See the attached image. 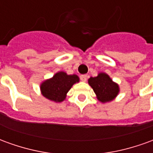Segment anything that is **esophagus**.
I'll list each match as a JSON object with an SVG mask.
<instances>
[{
	"label": "esophagus",
	"instance_id": "1",
	"mask_svg": "<svg viewBox=\"0 0 153 153\" xmlns=\"http://www.w3.org/2000/svg\"><path fill=\"white\" fill-rule=\"evenodd\" d=\"M87 78H88V75H87V74H83V75L80 76V79L82 80L83 82H86Z\"/></svg>",
	"mask_w": 153,
	"mask_h": 153
}]
</instances>
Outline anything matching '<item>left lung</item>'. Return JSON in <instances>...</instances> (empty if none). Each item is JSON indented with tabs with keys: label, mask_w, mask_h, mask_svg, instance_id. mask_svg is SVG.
<instances>
[{
	"label": "left lung",
	"mask_w": 153,
	"mask_h": 153,
	"mask_svg": "<svg viewBox=\"0 0 153 153\" xmlns=\"http://www.w3.org/2000/svg\"><path fill=\"white\" fill-rule=\"evenodd\" d=\"M88 84L96 94L97 100L102 103L111 102L120 93L118 83H115L106 73L101 72L97 77H90Z\"/></svg>",
	"instance_id": "left-lung-1"
}]
</instances>
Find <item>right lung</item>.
Returning <instances> with one entry per match:
<instances>
[{"mask_svg": "<svg viewBox=\"0 0 153 153\" xmlns=\"http://www.w3.org/2000/svg\"><path fill=\"white\" fill-rule=\"evenodd\" d=\"M79 82V78L76 74H67L64 71H60L41 83V93L47 99L55 102H61L65 100L67 93L74 84Z\"/></svg>", "mask_w": 153, "mask_h": 153, "instance_id": "add662e5", "label": "right lung"}]
</instances>
